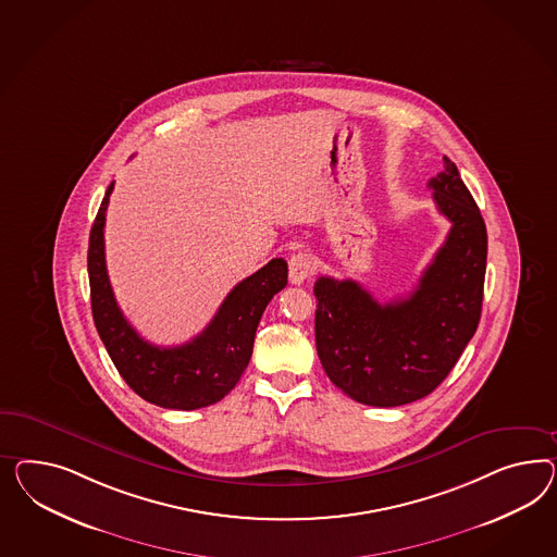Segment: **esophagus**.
<instances>
[{
  "mask_svg": "<svg viewBox=\"0 0 557 557\" xmlns=\"http://www.w3.org/2000/svg\"><path fill=\"white\" fill-rule=\"evenodd\" d=\"M312 271H314V261L308 253L298 251V253L289 257V282L294 286L304 284L312 275Z\"/></svg>",
  "mask_w": 557,
  "mask_h": 557,
  "instance_id": "esophagus-1",
  "label": "esophagus"
}]
</instances>
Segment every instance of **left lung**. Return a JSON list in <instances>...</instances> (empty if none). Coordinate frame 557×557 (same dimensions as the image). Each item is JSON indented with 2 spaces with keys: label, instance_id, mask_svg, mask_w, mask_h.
Wrapping results in <instances>:
<instances>
[{
  "label": "left lung",
  "instance_id": "1",
  "mask_svg": "<svg viewBox=\"0 0 557 557\" xmlns=\"http://www.w3.org/2000/svg\"><path fill=\"white\" fill-rule=\"evenodd\" d=\"M450 233L406 298L379 301L355 282L318 277L317 350L332 383L364 406L397 407L430 395L448 376L482 310L486 226L444 156L428 182Z\"/></svg>",
  "mask_w": 557,
  "mask_h": 557
}]
</instances>
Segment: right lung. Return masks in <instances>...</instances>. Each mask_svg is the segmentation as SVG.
Instances as JSON below:
<instances>
[{"mask_svg": "<svg viewBox=\"0 0 557 557\" xmlns=\"http://www.w3.org/2000/svg\"><path fill=\"white\" fill-rule=\"evenodd\" d=\"M113 182L90 226V310L97 332L120 375L134 392L165 409H198L221 401L239 383L253 355L259 320L271 298L287 284L282 257L245 277L228 292L209 326L181 346L144 341L125 320L113 296L106 265V212Z\"/></svg>", "mask_w": 557, "mask_h": 557, "instance_id": "add662e5", "label": "right lung"}]
</instances>
